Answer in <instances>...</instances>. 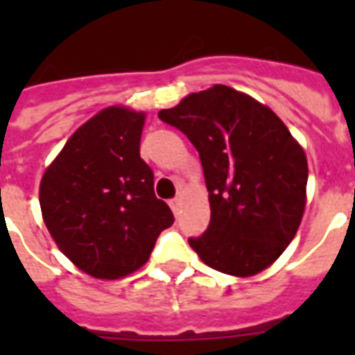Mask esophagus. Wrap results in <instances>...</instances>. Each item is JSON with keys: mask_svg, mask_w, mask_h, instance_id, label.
<instances>
[{"mask_svg": "<svg viewBox=\"0 0 355 355\" xmlns=\"http://www.w3.org/2000/svg\"><path fill=\"white\" fill-rule=\"evenodd\" d=\"M180 205H182V202H180V199L169 200V206H171V210H173V214H175V216H178V211H180Z\"/></svg>", "mask_w": 355, "mask_h": 355, "instance_id": "obj_1", "label": "esophagus"}]
</instances>
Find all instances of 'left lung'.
Wrapping results in <instances>:
<instances>
[{"label":"left lung","mask_w":355,"mask_h":355,"mask_svg":"<svg viewBox=\"0 0 355 355\" xmlns=\"http://www.w3.org/2000/svg\"><path fill=\"white\" fill-rule=\"evenodd\" d=\"M199 150L210 227L189 247L208 267L247 278L280 258L306 210L308 158L267 105L214 85L158 112Z\"/></svg>","instance_id":"8db88e82"}]
</instances>
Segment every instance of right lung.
Listing matches in <instances>:
<instances>
[{
    "label": "right lung",
    "mask_w": 355,
    "mask_h": 355,
    "mask_svg": "<svg viewBox=\"0 0 355 355\" xmlns=\"http://www.w3.org/2000/svg\"><path fill=\"white\" fill-rule=\"evenodd\" d=\"M145 112L114 105L75 130L40 180L42 219L83 272L118 280L147 263L173 214L139 156Z\"/></svg>",
    "instance_id": "right-lung-1"
}]
</instances>
